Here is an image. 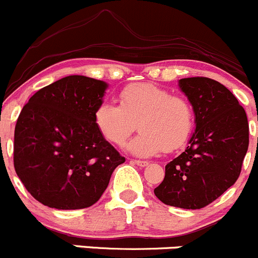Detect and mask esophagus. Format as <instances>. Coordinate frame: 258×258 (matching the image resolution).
I'll return each instance as SVG.
<instances>
[{
    "label": "esophagus",
    "instance_id": "34e87169",
    "mask_svg": "<svg viewBox=\"0 0 258 258\" xmlns=\"http://www.w3.org/2000/svg\"><path fill=\"white\" fill-rule=\"evenodd\" d=\"M133 163H135V164L139 165V167H147V165L149 164V162H147V160H138V159L133 160Z\"/></svg>",
    "mask_w": 258,
    "mask_h": 258
}]
</instances>
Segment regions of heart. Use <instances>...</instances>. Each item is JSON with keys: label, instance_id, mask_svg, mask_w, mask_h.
Returning <instances> with one entry per match:
<instances>
[{"label": "heart", "instance_id": "obj_1", "mask_svg": "<svg viewBox=\"0 0 258 258\" xmlns=\"http://www.w3.org/2000/svg\"><path fill=\"white\" fill-rule=\"evenodd\" d=\"M120 105L103 101L96 108L95 125L108 142L123 145L138 129L128 149L139 157L172 152L185 144L195 126V109L187 98L172 95L153 84H132L120 91Z\"/></svg>", "mask_w": 258, "mask_h": 258}]
</instances>
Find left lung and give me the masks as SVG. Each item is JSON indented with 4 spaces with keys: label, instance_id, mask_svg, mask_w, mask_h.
<instances>
[{
    "label": "left lung",
    "instance_id": "8db88e82",
    "mask_svg": "<svg viewBox=\"0 0 258 258\" xmlns=\"http://www.w3.org/2000/svg\"><path fill=\"white\" fill-rule=\"evenodd\" d=\"M179 88L195 109L196 130L187 149L165 165L154 195L164 205L200 210L238 179L248 149V121L236 96L218 81L185 78Z\"/></svg>",
    "mask_w": 258,
    "mask_h": 258
}]
</instances>
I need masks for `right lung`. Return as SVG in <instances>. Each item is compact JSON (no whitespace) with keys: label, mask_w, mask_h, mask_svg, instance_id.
Instances as JSON below:
<instances>
[{"label":"right lung","mask_w":258,"mask_h":258,"mask_svg":"<svg viewBox=\"0 0 258 258\" xmlns=\"http://www.w3.org/2000/svg\"><path fill=\"white\" fill-rule=\"evenodd\" d=\"M106 88L101 80L70 75L40 89L22 108L15 126V170L43 206L90 207L125 162L95 125Z\"/></svg>","instance_id":"1"}]
</instances>
